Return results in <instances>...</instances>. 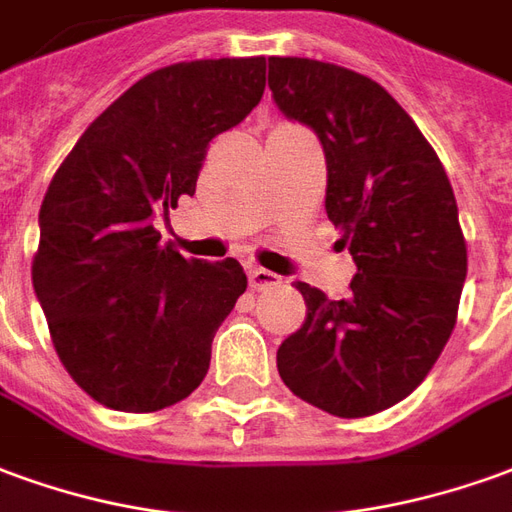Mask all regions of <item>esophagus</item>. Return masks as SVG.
Instances as JSON below:
<instances>
[{
  "mask_svg": "<svg viewBox=\"0 0 512 512\" xmlns=\"http://www.w3.org/2000/svg\"><path fill=\"white\" fill-rule=\"evenodd\" d=\"M249 285L252 291H266V288H277L280 285V274L268 271L263 266H252L249 268Z\"/></svg>",
  "mask_w": 512,
  "mask_h": 512,
  "instance_id": "obj_1",
  "label": "esophagus"
}]
</instances>
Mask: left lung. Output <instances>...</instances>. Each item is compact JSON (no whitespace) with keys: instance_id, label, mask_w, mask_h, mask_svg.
Listing matches in <instances>:
<instances>
[{"instance_id":"left-lung-1","label":"left lung","mask_w":512,"mask_h":512,"mask_svg":"<svg viewBox=\"0 0 512 512\" xmlns=\"http://www.w3.org/2000/svg\"><path fill=\"white\" fill-rule=\"evenodd\" d=\"M268 88L324 146V207L357 266L343 299L296 282L307 316L277 368L318 410L374 416L416 391L455 330L468 266L455 191L416 121L371 77L268 57Z\"/></svg>"}]
</instances>
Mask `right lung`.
<instances>
[{
	"label": "right lung",
	"instance_id": "add662e5",
	"mask_svg": "<svg viewBox=\"0 0 512 512\" xmlns=\"http://www.w3.org/2000/svg\"><path fill=\"white\" fill-rule=\"evenodd\" d=\"M266 88V57L157 69L94 119L41 205L32 288L71 380L99 405L155 413L199 388L246 291L235 257L185 260L152 221L194 196L210 141Z\"/></svg>",
	"mask_w": 512,
	"mask_h": 512
}]
</instances>
